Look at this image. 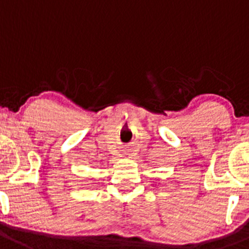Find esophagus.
I'll list each match as a JSON object with an SVG mask.
<instances>
[{
  "label": "esophagus",
  "instance_id": "34e87169",
  "mask_svg": "<svg viewBox=\"0 0 249 249\" xmlns=\"http://www.w3.org/2000/svg\"><path fill=\"white\" fill-rule=\"evenodd\" d=\"M131 152V149H126V151H124V155H132Z\"/></svg>",
  "mask_w": 249,
  "mask_h": 249
}]
</instances>
